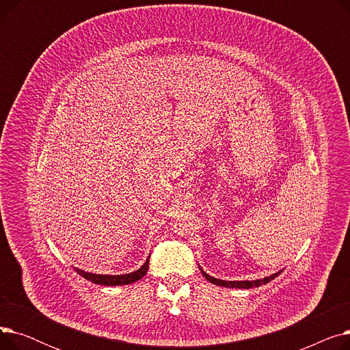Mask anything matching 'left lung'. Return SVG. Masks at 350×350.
<instances>
[{"label": "left lung", "instance_id": "obj_1", "mask_svg": "<svg viewBox=\"0 0 350 350\" xmlns=\"http://www.w3.org/2000/svg\"><path fill=\"white\" fill-rule=\"evenodd\" d=\"M201 273H203V277L210 281L211 284H215V285H219V286H226V288H243V289H250V288H258L261 285H265L268 284L269 281H272L273 278H277L278 275L282 272V271H278L275 272L272 275H269V277H265L262 280H255V281H224V280H217L214 277H210V275L207 272H204L203 269L200 268Z\"/></svg>", "mask_w": 350, "mask_h": 350}]
</instances>
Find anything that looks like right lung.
Segmentation results:
<instances>
[{
	"label": "right lung",
	"instance_id": "1",
	"mask_svg": "<svg viewBox=\"0 0 350 350\" xmlns=\"http://www.w3.org/2000/svg\"><path fill=\"white\" fill-rule=\"evenodd\" d=\"M147 269H149V258L146 260V262L136 271L131 273H123V275H100V273H92V272H85L79 268H75V271L81 275V277L86 278L88 281L98 284V285H106V286H116V285H129L133 284L139 280H142Z\"/></svg>",
	"mask_w": 350,
	"mask_h": 350
}]
</instances>
